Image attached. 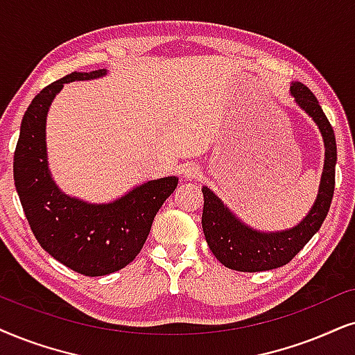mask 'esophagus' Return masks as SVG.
I'll use <instances>...</instances> for the list:
<instances>
[{
    "label": "esophagus",
    "mask_w": 355,
    "mask_h": 355,
    "mask_svg": "<svg viewBox=\"0 0 355 355\" xmlns=\"http://www.w3.org/2000/svg\"><path fill=\"white\" fill-rule=\"evenodd\" d=\"M183 177H185L187 180H198L201 177V168L195 164L187 165V167L183 168Z\"/></svg>",
    "instance_id": "1"
}]
</instances>
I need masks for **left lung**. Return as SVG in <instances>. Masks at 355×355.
<instances>
[{
	"instance_id": "obj_1",
	"label": "left lung",
	"mask_w": 355,
	"mask_h": 355,
	"mask_svg": "<svg viewBox=\"0 0 355 355\" xmlns=\"http://www.w3.org/2000/svg\"><path fill=\"white\" fill-rule=\"evenodd\" d=\"M291 96L304 113L311 116L320 128L324 141V167H322L320 191L309 213L291 230L260 232L241 221L221 200L203 187V232L211 252L224 267L237 272H263L284 267L302 250L306 242L320 231L327 216L334 195L336 177V137L316 96L303 83H291Z\"/></svg>"
}]
</instances>
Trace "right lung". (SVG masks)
Returning <instances> with one entry per match:
<instances>
[{
    "label": "right lung",
    "instance_id": "right-lung-1",
    "mask_svg": "<svg viewBox=\"0 0 355 355\" xmlns=\"http://www.w3.org/2000/svg\"><path fill=\"white\" fill-rule=\"evenodd\" d=\"M106 70L71 71L42 89L21 123L15 150V183L35 239L46 252L87 277L118 272L141 252L152 221L177 188V177L142 183L121 198L92 205L65 195L52 180L47 164L46 119L64 83L93 80Z\"/></svg>",
    "mask_w": 355,
    "mask_h": 355
}]
</instances>
